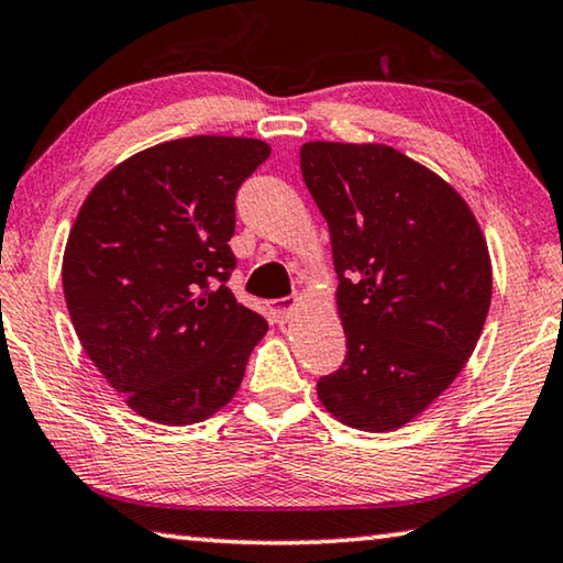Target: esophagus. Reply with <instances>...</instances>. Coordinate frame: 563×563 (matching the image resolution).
Returning <instances> with one entry per match:
<instances>
[{"label":"esophagus","mask_w":563,"mask_h":563,"mask_svg":"<svg viewBox=\"0 0 563 563\" xmlns=\"http://www.w3.org/2000/svg\"><path fill=\"white\" fill-rule=\"evenodd\" d=\"M297 303H299V297H287V299H276V301H272L269 313H272L274 323H287V321L291 319L294 309H297Z\"/></svg>","instance_id":"34e87169"}]
</instances>
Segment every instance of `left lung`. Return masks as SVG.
Wrapping results in <instances>:
<instances>
[{"instance_id": "8db88e82", "label": "left lung", "mask_w": 563, "mask_h": 563, "mask_svg": "<svg viewBox=\"0 0 563 563\" xmlns=\"http://www.w3.org/2000/svg\"><path fill=\"white\" fill-rule=\"evenodd\" d=\"M301 175L329 224L346 331L319 398L351 428L396 430L477 346L492 299L485 236L445 180L388 145L307 143Z\"/></svg>"}]
</instances>
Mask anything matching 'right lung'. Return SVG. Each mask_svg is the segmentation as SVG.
<instances>
[{
	"mask_svg": "<svg viewBox=\"0 0 563 563\" xmlns=\"http://www.w3.org/2000/svg\"><path fill=\"white\" fill-rule=\"evenodd\" d=\"M269 153L254 137H180L128 157L86 197L64 252L66 307L137 416L190 426L240 388L269 323L227 287V242L236 190Z\"/></svg>",
	"mask_w": 563,
	"mask_h": 563,
	"instance_id": "add662e5",
	"label": "right lung"
}]
</instances>
